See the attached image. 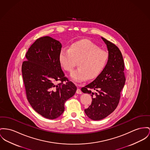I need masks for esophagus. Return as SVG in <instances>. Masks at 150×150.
Here are the masks:
<instances>
[{
  "mask_svg": "<svg viewBox=\"0 0 150 150\" xmlns=\"http://www.w3.org/2000/svg\"><path fill=\"white\" fill-rule=\"evenodd\" d=\"M77 86H79V85H77ZM76 93H77V94H81L82 93V92L81 91V90L79 88H78L77 89V91H76Z\"/></svg>",
  "mask_w": 150,
  "mask_h": 150,
  "instance_id": "34e87169",
  "label": "esophagus"
}]
</instances>
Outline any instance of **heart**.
Returning <instances> with one entry per match:
<instances>
[{
  "mask_svg": "<svg viewBox=\"0 0 150 150\" xmlns=\"http://www.w3.org/2000/svg\"><path fill=\"white\" fill-rule=\"evenodd\" d=\"M109 56L105 50L89 40H85L72 44L69 50L62 48L59 54L61 66L67 71L74 69L76 61L79 68L73 71L70 76L77 82L93 79L97 77L105 67Z\"/></svg>",
  "mask_w": 150,
  "mask_h": 150,
  "instance_id": "heart-1",
  "label": "heart"
}]
</instances>
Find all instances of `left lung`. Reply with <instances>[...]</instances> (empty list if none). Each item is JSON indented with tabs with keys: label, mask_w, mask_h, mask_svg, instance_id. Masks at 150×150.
I'll use <instances>...</instances> for the list:
<instances>
[{
	"label": "left lung",
	"mask_w": 150,
	"mask_h": 150,
	"mask_svg": "<svg viewBox=\"0 0 150 150\" xmlns=\"http://www.w3.org/2000/svg\"><path fill=\"white\" fill-rule=\"evenodd\" d=\"M102 39L109 50L108 63L95 80L81 88L83 93L90 94L93 97L91 104L85 112L94 120H102L115 110L126 81L125 63L120 49L112 42Z\"/></svg>",
	"instance_id": "8db88e82"
}]
</instances>
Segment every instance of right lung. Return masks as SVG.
I'll return each mask as SVG.
<instances>
[{
  "mask_svg": "<svg viewBox=\"0 0 150 150\" xmlns=\"http://www.w3.org/2000/svg\"><path fill=\"white\" fill-rule=\"evenodd\" d=\"M62 45L50 36L38 39L29 48L21 71L27 98L42 117L53 120L63 113L76 85L65 76L59 61ZM57 81L60 82L57 84Z\"/></svg>",
  "mask_w": 150,
  "mask_h": 150,
  "instance_id": "right-lung-1",
  "label": "right lung"
}]
</instances>
